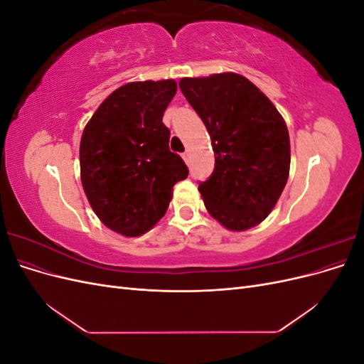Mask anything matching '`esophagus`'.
Here are the masks:
<instances>
[{
	"label": "esophagus",
	"mask_w": 364,
	"mask_h": 364,
	"mask_svg": "<svg viewBox=\"0 0 364 364\" xmlns=\"http://www.w3.org/2000/svg\"><path fill=\"white\" fill-rule=\"evenodd\" d=\"M190 156H191V155H190V150H186V151L183 153V155H182V158H183V161H185V162H188V161H190Z\"/></svg>",
	"instance_id": "obj_1"
}]
</instances>
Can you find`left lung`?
I'll return each instance as SVG.
<instances>
[{"label": "left lung", "instance_id": "8db88e82", "mask_svg": "<svg viewBox=\"0 0 364 364\" xmlns=\"http://www.w3.org/2000/svg\"><path fill=\"white\" fill-rule=\"evenodd\" d=\"M179 87L202 118L215 167L199 191L209 215L234 232L273 211L290 174L289 129L258 86L237 73L183 77Z\"/></svg>", "mask_w": 364, "mask_h": 364}]
</instances>
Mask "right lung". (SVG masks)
I'll return each mask as SVG.
<instances>
[{"label": "right lung", "instance_id": "1", "mask_svg": "<svg viewBox=\"0 0 364 364\" xmlns=\"http://www.w3.org/2000/svg\"><path fill=\"white\" fill-rule=\"evenodd\" d=\"M178 91L167 80L130 82L109 94L80 139V179L100 222L124 237H139L167 213L173 186L188 176L168 149L162 117Z\"/></svg>", "mask_w": 364, "mask_h": 364}]
</instances>
